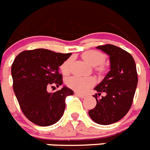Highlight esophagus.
<instances>
[{
	"instance_id": "34e87169",
	"label": "esophagus",
	"mask_w": 150,
	"mask_h": 150,
	"mask_svg": "<svg viewBox=\"0 0 150 150\" xmlns=\"http://www.w3.org/2000/svg\"><path fill=\"white\" fill-rule=\"evenodd\" d=\"M75 95H77V96L80 97L81 98H86V95H83V94H81V93H78V92H75Z\"/></svg>"
}]
</instances>
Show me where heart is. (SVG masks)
Returning a JSON list of instances; mask_svg holds the SVG:
<instances>
[{"label": "heart", "mask_w": 150, "mask_h": 150, "mask_svg": "<svg viewBox=\"0 0 150 150\" xmlns=\"http://www.w3.org/2000/svg\"><path fill=\"white\" fill-rule=\"evenodd\" d=\"M82 58L84 59L88 64L91 66H95L96 70L99 74H102L105 71V67L103 64V62L105 61L106 56L103 52H100L97 50H88L85 52L82 55ZM71 61L72 59H68L63 62L61 65L60 69L62 74L66 75L70 72ZM95 81L94 78L82 77L79 76H72L66 80L67 86L74 89V91L79 92H85L91 86H93Z\"/></svg>", "instance_id": "obj_1"}]
</instances>
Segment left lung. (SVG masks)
Returning <instances> with one entry per match:
<instances>
[{
    "mask_svg": "<svg viewBox=\"0 0 150 150\" xmlns=\"http://www.w3.org/2000/svg\"><path fill=\"white\" fill-rule=\"evenodd\" d=\"M110 56V71L95 88L97 104L88 111L95 122L110 125L122 119L132 107L137 86V74L133 57L125 50L107 44L97 46ZM101 93L103 96L99 98Z\"/></svg>",
    "mask_w": 150,
    "mask_h": 150,
    "instance_id": "1",
    "label": "left lung"
}]
</instances>
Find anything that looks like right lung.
<instances>
[{
	"mask_svg": "<svg viewBox=\"0 0 150 150\" xmlns=\"http://www.w3.org/2000/svg\"><path fill=\"white\" fill-rule=\"evenodd\" d=\"M71 55L36 49L16 57L11 67L13 91L24 115L34 124L49 126L62 118L66 97L74 95V91L64 86L53 93L46 88L50 85L62 86L59 67Z\"/></svg>",
	"mask_w": 150,
	"mask_h": 150,
	"instance_id": "right-lung-1",
	"label": "right lung"
}]
</instances>
